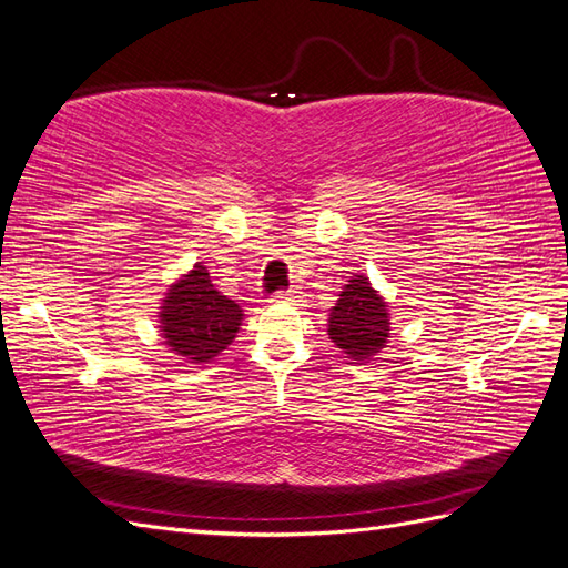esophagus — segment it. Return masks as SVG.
Wrapping results in <instances>:
<instances>
[{"label":"esophagus","mask_w":568,"mask_h":568,"mask_svg":"<svg viewBox=\"0 0 568 568\" xmlns=\"http://www.w3.org/2000/svg\"><path fill=\"white\" fill-rule=\"evenodd\" d=\"M284 301H294V291H277V294H272L270 303H284Z\"/></svg>","instance_id":"1"}]
</instances>
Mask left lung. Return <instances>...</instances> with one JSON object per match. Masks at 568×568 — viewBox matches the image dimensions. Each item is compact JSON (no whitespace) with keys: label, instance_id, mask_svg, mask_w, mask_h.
I'll use <instances>...</instances> for the list:
<instances>
[{"label":"left lung","instance_id":"obj_1","mask_svg":"<svg viewBox=\"0 0 568 568\" xmlns=\"http://www.w3.org/2000/svg\"><path fill=\"white\" fill-rule=\"evenodd\" d=\"M329 315V338L348 357L365 363L386 346L390 332L388 307L369 286L365 274H355L338 294Z\"/></svg>","mask_w":568,"mask_h":568}]
</instances>
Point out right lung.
<instances>
[{"label":"right lung","instance_id":"obj_1","mask_svg":"<svg viewBox=\"0 0 568 568\" xmlns=\"http://www.w3.org/2000/svg\"><path fill=\"white\" fill-rule=\"evenodd\" d=\"M242 317V307L220 294L199 263L165 296L161 332L165 346L189 363H209L230 346Z\"/></svg>","mask_w":568,"mask_h":568}]
</instances>
